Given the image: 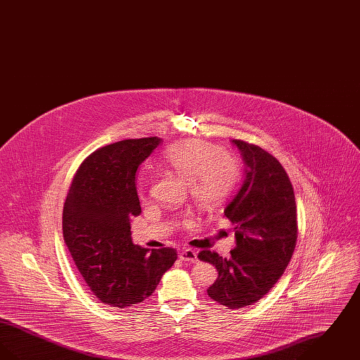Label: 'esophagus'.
<instances>
[{
    "mask_svg": "<svg viewBox=\"0 0 360 360\" xmlns=\"http://www.w3.org/2000/svg\"><path fill=\"white\" fill-rule=\"evenodd\" d=\"M179 259L181 260H185V262H190V263H197L198 259H197V252L193 251V250H182L179 252Z\"/></svg>",
    "mask_w": 360,
    "mask_h": 360,
    "instance_id": "34e87169",
    "label": "esophagus"
}]
</instances>
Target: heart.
Segmentation results:
<instances>
[{
	"mask_svg": "<svg viewBox=\"0 0 360 360\" xmlns=\"http://www.w3.org/2000/svg\"><path fill=\"white\" fill-rule=\"evenodd\" d=\"M163 163L188 182L197 206L210 210L220 205L239 181V163L233 155L205 140H184L163 153Z\"/></svg>",
	"mask_w": 360,
	"mask_h": 360,
	"instance_id": "heart-1",
	"label": "heart"
}]
</instances>
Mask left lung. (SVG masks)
I'll return each mask as SVG.
<instances>
[{
	"label": "left lung",
	"mask_w": 360,
	"mask_h": 360,
	"mask_svg": "<svg viewBox=\"0 0 360 360\" xmlns=\"http://www.w3.org/2000/svg\"><path fill=\"white\" fill-rule=\"evenodd\" d=\"M245 165L238 194L224 209L236 247L231 257L204 250L198 259L217 269L207 295L229 309L245 308L274 288L297 243V206L289 175L273 155L255 144L232 140Z\"/></svg>",
	"instance_id": "obj_1"
}]
</instances>
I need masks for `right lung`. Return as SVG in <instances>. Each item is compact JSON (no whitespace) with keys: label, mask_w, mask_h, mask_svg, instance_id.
<instances>
[{"label":"right lung","mask_w":360,"mask_h":360,"mask_svg":"<svg viewBox=\"0 0 360 360\" xmlns=\"http://www.w3.org/2000/svg\"><path fill=\"white\" fill-rule=\"evenodd\" d=\"M160 141L129 139L89 155L63 206V238L77 269L93 294L115 308L150 297L176 260L174 248L148 252L131 238V219L141 213L137 169Z\"/></svg>","instance_id":"1"}]
</instances>
